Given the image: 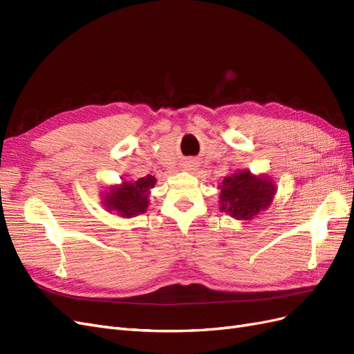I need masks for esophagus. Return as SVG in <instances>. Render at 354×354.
<instances>
[{
  "label": "esophagus",
  "mask_w": 354,
  "mask_h": 354,
  "mask_svg": "<svg viewBox=\"0 0 354 354\" xmlns=\"http://www.w3.org/2000/svg\"><path fill=\"white\" fill-rule=\"evenodd\" d=\"M183 167H185L186 169H194L195 162H194V160H186V162L183 164Z\"/></svg>",
  "instance_id": "esophagus-1"
}]
</instances>
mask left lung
Listing matches in <instances>:
<instances>
[{
	"label": "left lung",
	"instance_id": "obj_1",
	"mask_svg": "<svg viewBox=\"0 0 354 354\" xmlns=\"http://www.w3.org/2000/svg\"><path fill=\"white\" fill-rule=\"evenodd\" d=\"M220 189V209L236 220H251L272 205L276 183L267 174H252L250 169H236L224 177Z\"/></svg>",
	"mask_w": 354,
	"mask_h": 354
}]
</instances>
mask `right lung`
<instances>
[{
    "mask_svg": "<svg viewBox=\"0 0 354 354\" xmlns=\"http://www.w3.org/2000/svg\"><path fill=\"white\" fill-rule=\"evenodd\" d=\"M156 185L153 176L137 180H124L121 185H112L102 195V205L108 212H116L122 218H131L145 214L149 207L151 189Z\"/></svg>",
    "mask_w": 354,
    "mask_h": 354,
    "instance_id": "add662e5",
    "label": "right lung"
}]
</instances>
